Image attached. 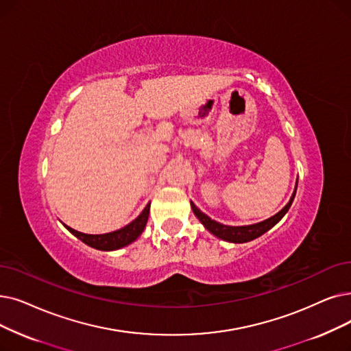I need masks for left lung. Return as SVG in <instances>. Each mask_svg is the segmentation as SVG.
I'll return each mask as SVG.
<instances>
[{"label": "left lung", "mask_w": 351, "mask_h": 351, "mask_svg": "<svg viewBox=\"0 0 351 351\" xmlns=\"http://www.w3.org/2000/svg\"><path fill=\"white\" fill-rule=\"evenodd\" d=\"M295 192H297V184H295V189L289 197L288 204L280 210L277 212L276 215L263 221V222H258V223H252V225H242V226H231V225H223L221 222H217L210 219L206 213H204L199 208H197L192 201H191V208L195 213V217L201 221V223L206 228V230L212 234L215 235L219 239L228 241V242H234V243H243V242H248L252 241L258 237H261L263 234H265L267 231H269L271 228L278 223L285 213L288 212L289 206H291L294 197H295Z\"/></svg>", "instance_id": "1"}]
</instances>
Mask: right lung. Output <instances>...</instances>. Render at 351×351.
<instances>
[{"mask_svg":"<svg viewBox=\"0 0 351 351\" xmlns=\"http://www.w3.org/2000/svg\"><path fill=\"white\" fill-rule=\"evenodd\" d=\"M149 210H150V202L145 206L141 215L134 221H132L130 223H128L123 228H120V230L109 232V234H100V235L83 234V232L73 230V228H70L64 223L63 225L74 237H77L82 242H84L86 245L100 250V251H114V250H120V248L129 245V243H132L133 241H136L141 237V234L143 232L145 226L147 223Z\"/></svg>","mask_w":351,"mask_h":351,"instance_id":"right-lung-1","label":"right lung"}]
</instances>
